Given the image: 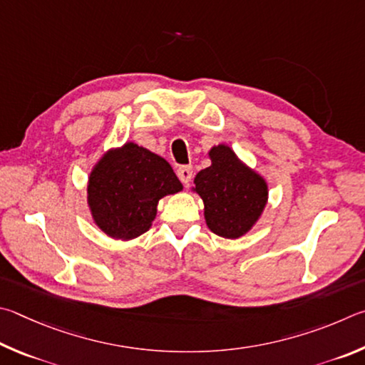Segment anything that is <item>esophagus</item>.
I'll return each instance as SVG.
<instances>
[{
	"label": "esophagus",
	"mask_w": 365,
	"mask_h": 365,
	"mask_svg": "<svg viewBox=\"0 0 365 365\" xmlns=\"http://www.w3.org/2000/svg\"><path fill=\"white\" fill-rule=\"evenodd\" d=\"M176 173L182 184H189L190 179H192V168H190V166H179Z\"/></svg>",
	"instance_id": "obj_1"
}]
</instances>
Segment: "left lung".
I'll list each match as a JSON object with an SVG mask.
<instances>
[{"mask_svg": "<svg viewBox=\"0 0 365 365\" xmlns=\"http://www.w3.org/2000/svg\"><path fill=\"white\" fill-rule=\"evenodd\" d=\"M212 166L195 176V190L205 203L207 226L216 235L237 239L252 229L267 200L266 181L239 162L227 145L210 150Z\"/></svg>", "mask_w": 365, "mask_h": 365, "instance_id": "obj_1", "label": "left lung"}]
</instances>
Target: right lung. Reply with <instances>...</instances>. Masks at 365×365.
Here are the masks:
<instances>
[{
    "mask_svg": "<svg viewBox=\"0 0 365 365\" xmlns=\"http://www.w3.org/2000/svg\"><path fill=\"white\" fill-rule=\"evenodd\" d=\"M181 189L165 158L128 143L96 165L89 176L88 203L102 231L130 240L149 231L158 200Z\"/></svg>",
    "mask_w": 365,
    "mask_h": 365,
    "instance_id": "1",
    "label": "right lung"
}]
</instances>
